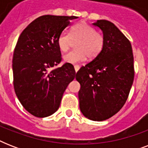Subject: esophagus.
Wrapping results in <instances>:
<instances>
[{"instance_id":"1","label":"esophagus","mask_w":148,"mask_h":148,"mask_svg":"<svg viewBox=\"0 0 148 148\" xmlns=\"http://www.w3.org/2000/svg\"><path fill=\"white\" fill-rule=\"evenodd\" d=\"M80 69V67H79L78 65H74V71H75V72H77L78 71V70Z\"/></svg>"}]
</instances>
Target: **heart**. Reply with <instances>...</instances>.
Returning <instances> with one entry per match:
<instances>
[{
  "label": "heart",
  "instance_id": "heart-1",
  "mask_svg": "<svg viewBox=\"0 0 148 148\" xmlns=\"http://www.w3.org/2000/svg\"><path fill=\"white\" fill-rule=\"evenodd\" d=\"M77 42L75 49L64 56L65 62L71 64L84 62L87 57L94 59L101 53L104 47V38L96 29L86 23H79L71 28L70 34L63 31L58 38V45L62 52H66Z\"/></svg>",
  "mask_w": 148,
  "mask_h": 148
}]
</instances>
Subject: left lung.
<instances>
[{"instance_id": "obj_1", "label": "left lung", "mask_w": 148, "mask_h": 148, "mask_svg": "<svg viewBox=\"0 0 148 148\" xmlns=\"http://www.w3.org/2000/svg\"><path fill=\"white\" fill-rule=\"evenodd\" d=\"M103 32L101 53L80 68L76 80L81 113L88 119L102 121L117 114L128 97L134 77L131 42L111 22L93 24Z\"/></svg>"}]
</instances>
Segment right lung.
Instances as JSON below:
<instances>
[{
  "label": "right lung",
  "instance_id": "right-lung-1",
  "mask_svg": "<svg viewBox=\"0 0 148 148\" xmlns=\"http://www.w3.org/2000/svg\"><path fill=\"white\" fill-rule=\"evenodd\" d=\"M75 16L45 15L21 34L13 56L15 94L22 106L38 117H48L60 107L64 92L75 77L74 66L61 61L60 34Z\"/></svg>",
  "mask_w": 148,
  "mask_h": 148
}]
</instances>
